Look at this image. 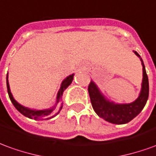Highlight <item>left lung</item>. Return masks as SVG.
I'll list each match as a JSON object with an SVG mask.
<instances>
[{"mask_svg":"<svg viewBox=\"0 0 156 156\" xmlns=\"http://www.w3.org/2000/svg\"><path fill=\"white\" fill-rule=\"evenodd\" d=\"M134 54L140 60L143 67L141 89L138 98L131 103H116L111 101L101 92L100 88L92 80L89 85V94L94 111L98 116L113 124H126L141 112L149 97V79L141 56L137 51Z\"/></svg>","mask_w":156,"mask_h":156,"instance_id":"1","label":"left lung"}]
</instances>
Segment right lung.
<instances>
[{
  "mask_svg": "<svg viewBox=\"0 0 156 156\" xmlns=\"http://www.w3.org/2000/svg\"><path fill=\"white\" fill-rule=\"evenodd\" d=\"M73 76L74 73L67 76L65 79H63V81L61 83V87H60L59 90L56 94V100H55V103L54 105H52L51 107L47 109H42V110H38V109H32L23 106V105L19 104L15 99H14L12 94L11 92L9 85V81H8V73L6 75V87H7V92H8V95L12 103L16 107L18 112L26 117H29L30 119L34 120H48L51 119L52 117L55 116L57 114H59L61 110L62 109L63 102L62 101V94L63 92L65 91V89H67L68 86L72 83V82L73 80Z\"/></svg>",
  "mask_w": 156,
  "mask_h": 156,
  "instance_id": "add662e5",
  "label": "right lung"
}]
</instances>
